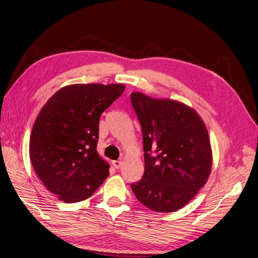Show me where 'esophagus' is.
<instances>
[{
	"label": "esophagus",
	"instance_id": "34e87169",
	"mask_svg": "<svg viewBox=\"0 0 258 258\" xmlns=\"http://www.w3.org/2000/svg\"><path fill=\"white\" fill-rule=\"evenodd\" d=\"M121 164H122V162L121 161H119V160H117V161H112V165H114V167L115 168H119L121 166Z\"/></svg>",
	"mask_w": 258,
	"mask_h": 258
}]
</instances>
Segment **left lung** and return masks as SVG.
Returning a JSON list of instances; mask_svg holds the SVG:
<instances>
[{"label": "left lung", "mask_w": 258, "mask_h": 258, "mask_svg": "<svg viewBox=\"0 0 258 258\" xmlns=\"http://www.w3.org/2000/svg\"><path fill=\"white\" fill-rule=\"evenodd\" d=\"M139 119L144 173L131 184L139 202L156 212L185 207L205 186L212 167L208 130L198 112L169 98L131 93Z\"/></svg>", "instance_id": "1"}]
</instances>
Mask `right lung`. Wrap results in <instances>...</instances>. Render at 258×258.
<instances>
[{"label":"right lung","mask_w":258,"mask_h":258,"mask_svg":"<svg viewBox=\"0 0 258 258\" xmlns=\"http://www.w3.org/2000/svg\"><path fill=\"white\" fill-rule=\"evenodd\" d=\"M123 84H72L48 99L34 122L30 162L49 191L67 204L90 198L109 175L97 152L99 117Z\"/></svg>","instance_id":"1"}]
</instances>
